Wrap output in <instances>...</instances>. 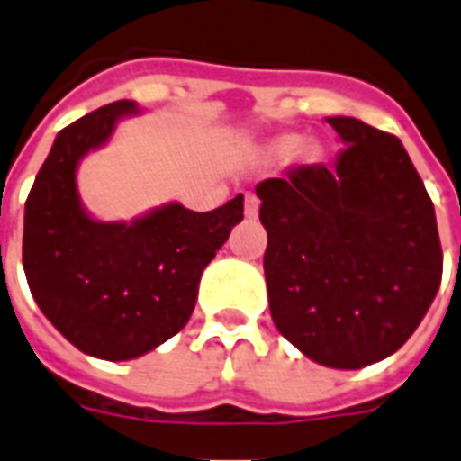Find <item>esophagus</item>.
<instances>
[{
	"label": "esophagus",
	"instance_id": "1",
	"mask_svg": "<svg viewBox=\"0 0 461 461\" xmlns=\"http://www.w3.org/2000/svg\"><path fill=\"white\" fill-rule=\"evenodd\" d=\"M259 199L255 194H245V218H258Z\"/></svg>",
	"mask_w": 461,
	"mask_h": 461
}]
</instances>
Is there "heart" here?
<instances>
[{"mask_svg":"<svg viewBox=\"0 0 461 461\" xmlns=\"http://www.w3.org/2000/svg\"><path fill=\"white\" fill-rule=\"evenodd\" d=\"M299 145H301V138L286 136V138H282L279 143H276V150H279V152H294L296 148H299Z\"/></svg>","mask_w":461,"mask_h":461,"instance_id":"1","label":"heart"}]
</instances>
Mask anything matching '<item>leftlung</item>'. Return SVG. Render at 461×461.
<instances>
[{
    "label": "left lung",
    "mask_w": 461,
    "mask_h": 461,
    "mask_svg": "<svg viewBox=\"0 0 461 461\" xmlns=\"http://www.w3.org/2000/svg\"><path fill=\"white\" fill-rule=\"evenodd\" d=\"M330 169L296 165L259 182L265 279L276 330L318 365L359 369L413 335L442 279L435 209L406 148L333 116Z\"/></svg>",
    "instance_id": "1"
}]
</instances>
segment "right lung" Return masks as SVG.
Wrapping results in <instances>:
<instances>
[{
	"mask_svg": "<svg viewBox=\"0 0 461 461\" xmlns=\"http://www.w3.org/2000/svg\"><path fill=\"white\" fill-rule=\"evenodd\" d=\"M136 102L106 104L55 138L23 213V272L43 316L85 355L140 357L192 316L203 267L235 223L243 194L206 213L167 203L133 223L86 216L77 162L109 140Z\"/></svg>",
	"mask_w": 461,
	"mask_h": 461,
	"instance_id": "1",
	"label": "right lung"
}]
</instances>
